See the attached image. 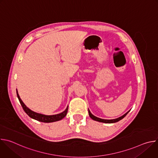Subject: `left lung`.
<instances>
[{
	"label": "left lung",
	"instance_id": "1",
	"mask_svg": "<svg viewBox=\"0 0 158 158\" xmlns=\"http://www.w3.org/2000/svg\"><path fill=\"white\" fill-rule=\"evenodd\" d=\"M88 112H89V116L90 118H91V119H93V120L94 121H99V122H101V123H116L120 120H121L122 119H123L126 115L129 112V111L127 112H126V113L125 114H124L123 116L119 118H117V119H110V120H108V119H101V118H97L96 116H94V115H93L91 112H90V110L88 109Z\"/></svg>",
	"mask_w": 158,
	"mask_h": 158
}]
</instances>
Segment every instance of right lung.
I'll list each match as a JSON object with an SVG mask.
<instances>
[{
    "label": "right lung",
    "instance_id": "add662e5",
    "mask_svg": "<svg viewBox=\"0 0 158 158\" xmlns=\"http://www.w3.org/2000/svg\"><path fill=\"white\" fill-rule=\"evenodd\" d=\"M17 91V98L19 99V101L23 108L24 110L26 112V113L31 118L35 119L37 121H40V122H43V123H52V122H55V121H57L59 120H61L62 119H63L67 114V110H68V107L66 108V109L62 112V113L58 114H56V115H52V116H46V115H44V114H39L37 113V112H35L32 110H31V109H29L24 104V102H22V101L20 99Z\"/></svg>",
    "mask_w": 158,
    "mask_h": 158
}]
</instances>
